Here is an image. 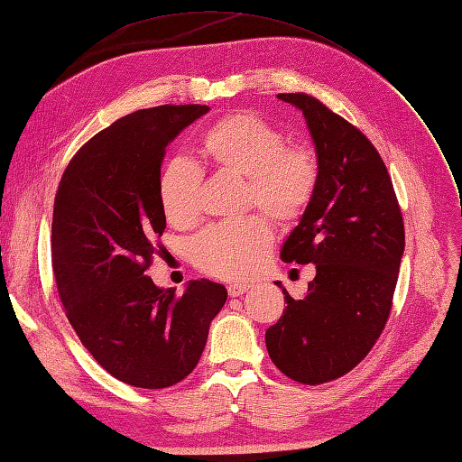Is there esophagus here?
Segmentation results:
<instances>
[{
    "instance_id": "1",
    "label": "esophagus",
    "mask_w": 462,
    "mask_h": 462,
    "mask_svg": "<svg viewBox=\"0 0 462 462\" xmlns=\"http://www.w3.org/2000/svg\"><path fill=\"white\" fill-rule=\"evenodd\" d=\"M246 290H249V284H229V288H227V291H229V296H231V298H239V296H243Z\"/></svg>"
}]
</instances>
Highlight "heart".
<instances>
[{"label":"heart","mask_w":462,"mask_h":462,"mask_svg":"<svg viewBox=\"0 0 462 462\" xmlns=\"http://www.w3.org/2000/svg\"><path fill=\"white\" fill-rule=\"evenodd\" d=\"M199 149L213 168L245 178V206L264 209L278 223L296 221L316 194L319 168L313 152L290 149L282 133L251 111L213 123ZM199 168L186 159L162 168L159 196L168 221L192 225L199 217ZM273 243L270 223L251 216L209 225L192 241V258L211 276L245 280L264 264Z\"/></svg>","instance_id":"obj_1"}]
</instances>
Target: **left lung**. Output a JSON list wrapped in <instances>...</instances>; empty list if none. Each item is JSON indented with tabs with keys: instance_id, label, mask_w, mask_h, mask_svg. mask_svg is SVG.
Here are the masks:
<instances>
[{
	"instance_id": "obj_1",
	"label": "left lung",
	"mask_w": 462,
	"mask_h": 462,
	"mask_svg": "<svg viewBox=\"0 0 462 462\" xmlns=\"http://www.w3.org/2000/svg\"><path fill=\"white\" fill-rule=\"evenodd\" d=\"M306 119L319 178L280 251L284 263L316 264L301 300L280 280L286 310L266 329L280 373L301 384L346 374L368 355L390 316L406 246L390 174L365 134L306 94H278Z\"/></svg>"
}]
</instances>
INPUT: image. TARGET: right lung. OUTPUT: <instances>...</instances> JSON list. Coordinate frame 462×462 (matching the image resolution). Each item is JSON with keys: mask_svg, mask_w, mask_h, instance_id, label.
Masks as SVG:
<instances>
[{"mask_svg": "<svg viewBox=\"0 0 462 462\" xmlns=\"http://www.w3.org/2000/svg\"><path fill=\"white\" fill-rule=\"evenodd\" d=\"M208 111L161 106L117 119L78 151L54 198L52 270L66 316L96 361L134 388H168L192 373L227 300L204 278L174 296L144 274L166 229V146Z\"/></svg>", "mask_w": 462, "mask_h": 462, "instance_id": "1", "label": "right lung"}]
</instances>
